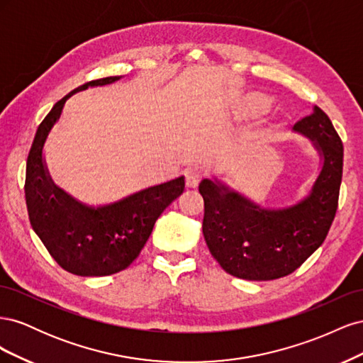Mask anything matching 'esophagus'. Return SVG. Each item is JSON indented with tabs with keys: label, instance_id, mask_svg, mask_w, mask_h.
Here are the masks:
<instances>
[{
	"label": "esophagus",
	"instance_id": "1",
	"mask_svg": "<svg viewBox=\"0 0 363 363\" xmlns=\"http://www.w3.org/2000/svg\"><path fill=\"white\" fill-rule=\"evenodd\" d=\"M203 180V172L199 168H191L186 171V186L188 188H196Z\"/></svg>",
	"mask_w": 363,
	"mask_h": 363
}]
</instances>
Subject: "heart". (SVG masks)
Wrapping results in <instances>:
<instances>
[{
  "mask_svg": "<svg viewBox=\"0 0 363 363\" xmlns=\"http://www.w3.org/2000/svg\"><path fill=\"white\" fill-rule=\"evenodd\" d=\"M267 103H268V100H267V98H263V96H260V98H257V100H256L257 106H267Z\"/></svg>",
  "mask_w": 363,
  "mask_h": 363,
  "instance_id": "1",
  "label": "heart"
}]
</instances>
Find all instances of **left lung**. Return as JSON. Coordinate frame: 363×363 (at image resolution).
<instances>
[{"label": "left lung", "instance_id": "8db88e82", "mask_svg": "<svg viewBox=\"0 0 363 363\" xmlns=\"http://www.w3.org/2000/svg\"><path fill=\"white\" fill-rule=\"evenodd\" d=\"M294 130L312 139L323 167L311 194L286 208H262L221 182L204 179L203 235L221 268L245 280H276L300 268L321 247L337 211L342 140L320 107Z\"/></svg>", "mask_w": 363, "mask_h": 363}]
</instances>
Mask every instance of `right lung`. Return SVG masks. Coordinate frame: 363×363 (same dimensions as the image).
<instances>
[{
    "label": "right lung",
    "mask_w": 363,
    "mask_h": 363,
    "mask_svg": "<svg viewBox=\"0 0 363 363\" xmlns=\"http://www.w3.org/2000/svg\"><path fill=\"white\" fill-rule=\"evenodd\" d=\"M119 79L87 82L65 95L39 124L27 157L24 191L30 224L51 257L65 271L82 277L111 276L125 269L147 244L156 219L184 189L182 175L116 203L91 207L52 183L42 150L65 103L75 92Z\"/></svg>",
    "instance_id": "obj_1"
}]
</instances>
